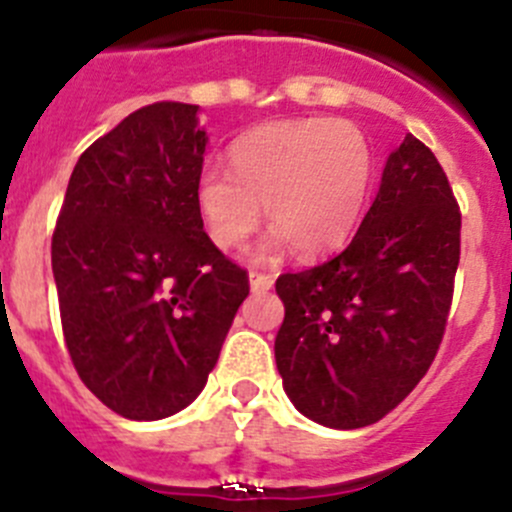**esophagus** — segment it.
<instances>
[{"mask_svg":"<svg viewBox=\"0 0 512 512\" xmlns=\"http://www.w3.org/2000/svg\"><path fill=\"white\" fill-rule=\"evenodd\" d=\"M251 289L253 292H269L274 287V277L271 274H264V271H251Z\"/></svg>","mask_w":512,"mask_h":512,"instance_id":"34e87169","label":"esophagus"}]
</instances>
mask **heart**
I'll return each instance as SVG.
<instances>
[{
	"mask_svg": "<svg viewBox=\"0 0 512 512\" xmlns=\"http://www.w3.org/2000/svg\"><path fill=\"white\" fill-rule=\"evenodd\" d=\"M233 171L207 166L197 205L212 241L246 246L261 220L277 225L271 246L292 243L302 256L336 248L351 233L372 184V148L354 122L300 117L269 122L230 148Z\"/></svg>",
	"mask_w": 512,
	"mask_h": 512,
	"instance_id": "b5f03b06",
	"label": "heart"
}]
</instances>
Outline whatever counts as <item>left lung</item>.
<instances>
[{
    "label": "left lung",
    "mask_w": 512,
    "mask_h": 512,
    "mask_svg": "<svg viewBox=\"0 0 512 512\" xmlns=\"http://www.w3.org/2000/svg\"><path fill=\"white\" fill-rule=\"evenodd\" d=\"M461 210L446 171L415 135L341 253L277 279V369L295 408L328 428H364L431 369L454 300Z\"/></svg>",
    "instance_id": "obj_1"
}]
</instances>
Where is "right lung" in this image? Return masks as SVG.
<instances>
[{
    "label": "right lung",
    "instance_id": "1",
    "mask_svg": "<svg viewBox=\"0 0 512 512\" xmlns=\"http://www.w3.org/2000/svg\"><path fill=\"white\" fill-rule=\"evenodd\" d=\"M197 104L153 102L76 161L51 241L63 338L81 382L130 420L200 395L248 271L205 233Z\"/></svg>",
    "mask_w": 512,
    "mask_h": 512
}]
</instances>
